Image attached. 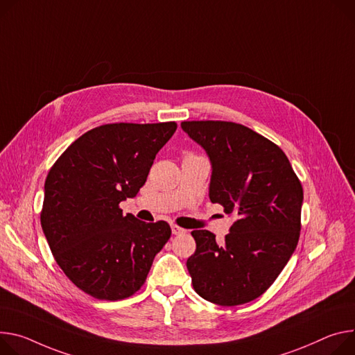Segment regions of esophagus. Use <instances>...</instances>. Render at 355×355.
<instances>
[{"instance_id": "obj_1", "label": "esophagus", "mask_w": 355, "mask_h": 355, "mask_svg": "<svg viewBox=\"0 0 355 355\" xmlns=\"http://www.w3.org/2000/svg\"><path fill=\"white\" fill-rule=\"evenodd\" d=\"M171 231H173V234H174V235H182V234H185V232H187L184 228L178 227V225H171Z\"/></svg>"}]
</instances>
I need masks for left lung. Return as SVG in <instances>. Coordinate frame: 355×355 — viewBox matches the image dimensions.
<instances>
[{
  "label": "left lung",
  "instance_id": "1",
  "mask_svg": "<svg viewBox=\"0 0 355 355\" xmlns=\"http://www.w3.org/2000/svg\"><path fill=\"white\" fill-rule=\"evenodd\" d=\"M181 127L209 155L211 202L238 216L220 243L209 231L191 232L192 286L219 306L249 303L273 284L297 246L302 182L283 150L246 125L201 120Z\"/></svg>",
  "mask_w": 355,
  "mask_h": 355
}]
</instances>
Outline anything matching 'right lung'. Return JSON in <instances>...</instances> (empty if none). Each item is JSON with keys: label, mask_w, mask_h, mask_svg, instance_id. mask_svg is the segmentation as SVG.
<instances>
[{"label": "right lung", "mask_w": 355, "mask_h": 355, "mask_svg": "<svg viewBox=\"0 0 355 355\" xmlns=\"http://www.w3.org/2000/svg\"><path fill=\"white\" fill-rule=\"evenodd\" d=\"M175 130V121L94 127L48 173L42 231L63 273L94 299L116 302L139 292L171 236L166 220L146 223L119 205L137 196Z\"/></svg>", "instance_id": "obj_1"}]
</instances>
